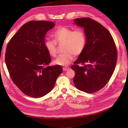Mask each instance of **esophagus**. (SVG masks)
Listing matches in <instances>:
<instances>
[{
    "label": "esophagus",
    "instance_id": "esophagus-1",
    "mask_svg": "<svg viewBox=\"0 0 128 128\" xmlns=\"http://www.w3.org/2000/svg\"><path fill=\"white\" fill-rule=\"evenodd\" d=\"M69 69V67H63V70L64 71H67Z\"/></svg>",
    "mask_w": 128,
    "mask_h": 128
}]
</instances>
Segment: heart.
Returning <instances> with one entry per match:
<instances>
[{"mask_svg": "<svg viewBox=\"0 0 128 128\" xmlns=\"http://www.w3.org/2000/svg\"><path fill=\"white\" fill-rule=\"evenodd\" d=\"M53 36L54 40H47L45 42V48L49 54L52 56H56L58 44L63 45L62 51L64 52L54 61L55 64L67 66L73 60L74 55H80L86 48V35L83 29L74 30L60 27L56 30Z\"/></svg>", "mask_w": 128, "mask_h": 128, "instance_id": "b5f03b06", "label": "heart"}]
</instances>
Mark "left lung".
<instances>
[{"label": "left lung", "mask_w": 128, "mask_h": 128, "mask_svg": "<svg viewBox=\"0 0 128 128\" xmlns=\"http://www.w3.org/2000/svg\"><path fill=\"white\" fill-rule=\"evenodd\" d=\"M74 21L84 28L86 44L71 67L75 72L73 82L78 90L92 94L102 88L113 75L117 48L109 31L97 21L89 18H77Z\"/></svg>", "instance_id": "left-lung-1"}]
</instances>
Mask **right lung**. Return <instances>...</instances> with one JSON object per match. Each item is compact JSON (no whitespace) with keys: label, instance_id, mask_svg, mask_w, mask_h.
Returning a JSON list of instances; mask_svg holds the SVG:
<instances>
[{"label":"right lung","instance_id":"add662e5","mask_svg":"<svg viewBox=\"0 0 128 128\" xmlns=\"http://www.w3.org/2000/svg\"><path fill=\"white\" fill-rule=\"evenodd\" d=\"M54 23L30 21L23 25L7 44L5 62L12 80L26 95L40 98L54 86L62 72L59 65L50 66L45 36Z\"/></svg>","mask_w":128,"mask_h":128}]
</instances>
